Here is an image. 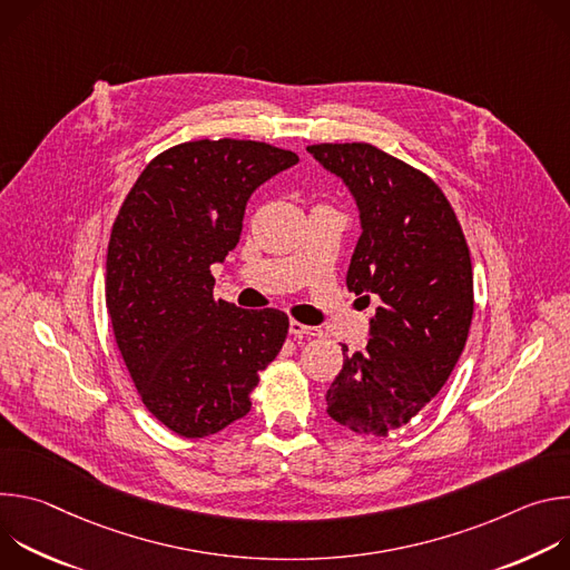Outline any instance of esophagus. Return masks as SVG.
Listing matches in <instances>:
<instances>
[{
    "label": "esophagus",
    "mask_w": 570,
    "mask_h": 570,
    "mask_svg": "<svg viewBox=\"0 0 570 570\" xmlns=\"http://www.w3.org/2000/svg\"><path fill=\"white\" fill-rule=\"evenodd\" d=\"M288 332H291V336H302V338H315V336H320V330H317V327H308V324H302V322H297V320H291Z\"/></svg>",
    "instance_id": "34e87169"
}]
</instances>
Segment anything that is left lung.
Masks as SVG:
<instances>
[{
	"label": "left lung",
	"instance_id": "obj_1",
	"mask_svg": "<svg viewBox=\"0 0 570 570\" xmlns=\"http://www.w3.org/2000/svg\"><path fill=\"white\" fill-rule=\"evenodd\" d=\"M306 150L343 178L361 212L347 288L381 299L365 350L350 354L343 345L327 413L358 435L383 438L420 415L464 350L473 317L469 246L442 189L403 159L365 141Z\"/></svg>",
	"mask_w": 570,
	"mask_h": 570
}]
</instances>
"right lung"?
I'll list each match as a JSON object with an SVG mask.
<instances>
[{
    "mask_svg": "<svg viewBox=\"0 0 570 570\" xmlns=\"http://www.w3.org/2000/svg\"><path fill=\"white\" fill-rule=\"evenodd\" d=\"M297 161L266 141H185L148 161L115 218V341L148 413L183 438L246 417L259 372L286 341L284 311L216 299L212 266L236 248L250 194Z\"/></svg>",
    "mask_w": 570,
    "mask_h": 570,
    "instance_id": "1",
    "label": "right lung"
}]
</instances>
